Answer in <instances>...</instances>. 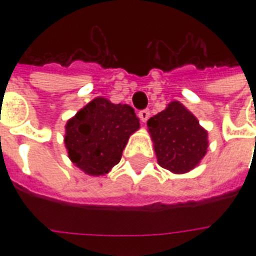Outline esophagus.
<instances>
[{"mask_svg":"<svg viewBox=\"0 0 256 256\" xmlns=\"http://www.w3.org/2000/svg\"><path fill=\"white\" fill-rule=\"evenodd\" d=\"M138 116H140V120L144 122V124H146V120L150 118V110L148 108H144V110H140V112H138Z\"/></svg>","mask_w":256,"mask_h":256,"instance_id":"1","label":"esophagus"}]
</instances>
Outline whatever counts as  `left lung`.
Here are the masks:
<instances>
[{
  "instance_id": "left-lung-1",
  "label": "left lung",
  "mask_w": 256,
  "mask_h": 256,
  "mask_svg": "<svg viewBox=\"0 0 256 256\" xmlns=\"http://www.w3.org/2000/svg\"><path fill=\"white\" fill-rule=\"evenodd\" d=\"M148 128L158 164L171 172H188L206 156L207 132L178 100L170 102L164 112L152 116Z\"/></svg>"
}]
</instances>
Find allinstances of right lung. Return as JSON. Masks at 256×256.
Wrapping results in <instances>:
<instances>
[{
    "label": "right lung",
    "mask_w": 256,
    "mask_h": 256,
    "mask_svg": "<svg viewBox=\"0 0 256 256\" xmlns=\"http://www.w3.org/2000/svg\"><path fill=\"white\" fill-rule=\"evenodd\" d=\"M65 128L70 160L86 174L104 175L120 164L140 120L132 106L98 96L68 120Z\"/></svg>",
    "instance_id": "obj_1"
}]
</instances>
